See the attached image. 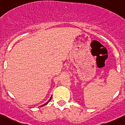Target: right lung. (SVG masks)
Returning <instances> with one entry per match:
<instances>
[{
  "label": "right lung",
  "mask_w": 125,
  "mask_h": 125,
  "mask_svg": "<svg viewBox=\"0 0 125 125\" xmlns=\"http://www.w3.org/2000/svg\"><path fill=\"white\" fill-rule=\"evenodd\" d=\"M51 98H52V97H51V99H49V101H48V102H47V103H46V104H43V105H42V106H44V105H47V104H48V103H49V102H50V101H51Z\"/></svg>",
  "instance_id": "1"
}]
</instances>
